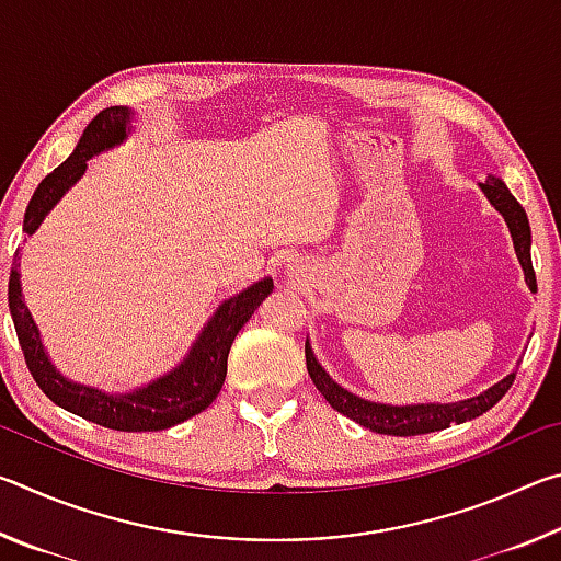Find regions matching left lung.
<instances>
[{
  "mask_svg": "<svg viewBox=\"0 0 561 561\" xmlns=\"http://www.w3.org/2000/svg\"><path fill=\"white\" fill-rule=\"evenodd\" d=\"M482 193L488 195V201L497 207L505 217V222L510 227L512 242H515V252L519 257L522 270H525V279L529 284L531 291H537V277L535 270H531V254H529V244H531V232H529V220L527 213L522 210V205L512 197L507 185L502 183L500 178H488L485 183H480ZM304 354H307V371L311 376V381L319 388V393L327 398L329 405L334 411L344 413L351 421H356L364 428L374 431V433H383V435H421V433H433V431H443L450 428L453 423H465L470 417H478L482 413H488L492 405H495L502 396L510 391V386L515 383V374H510L507 378H502L500 383L488 388L485 393L468 398V401L460 403H421V405H383V403H371L364 401L354 393H348L334 383L329 378V374L317 364L314 354H311V346H304Z\"/></svg>",
  "mask_w": 561,
  "mask_h": 561,
  "instance_id": "left-lung-1",
  "label": "left lung"
}]
</instances>
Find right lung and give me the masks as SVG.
Wrapping results in <instances>:
<instances>
[{
  "mask_svg": "<svg viewBox=\"0 0 561 561\" xmlns=\"http://www.w3.org/2000/svg\"><path fill=\"white\" fill-rule=\"evenodd\" d=\"M130 111L111 106L93 118L76 146L73 153L64 160L54 173L46 175L36 193L32 195L30 207L24 213V232L32 234L42 225L44 215L59 203V197L69 190L87 170V160L101 153L126 138ZM272 279L252 284L237 297L227 299L215 317L207 321L201 339L190 348L187 358L175 371L158 378L156 383L138 388L133 393H101L99 388L71 383L51 366L49 356L44 354L39 331H36L30 309L22 301V284L19 272L9 274V311H12L19 346L24 351V360L30 366L36 386L51 398L56 405L66 408L87 421L103 425L111 431L144 433V431H165L173 425L203 413L220 393L227 374V354L247 319L254 314L262 299L272 291Z\"/></svg>",
  "mask_w": 561,
  "mask_h": 561,
  "instance_id": "right-lung-1",
  "label": "right lung"
}]
</instances>
